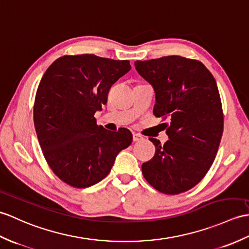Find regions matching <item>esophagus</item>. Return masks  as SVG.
<instances>
[{
  "label": "esophagus",
  "mask_w": 249,
  "mask_h": 249,
  "mask_svg": "<svg viewBox=\"0 0 249 249\" xmlns=\"http://www.w3.org/2000/svg\"><path fill=\"white\" fill-rule=\"evenodd\" d=\"M142 140H143V137L141 134H137V133L133 134V141L134 142H140Z\"/></svg>",
  "instance_id": "1"
}]
</instances>
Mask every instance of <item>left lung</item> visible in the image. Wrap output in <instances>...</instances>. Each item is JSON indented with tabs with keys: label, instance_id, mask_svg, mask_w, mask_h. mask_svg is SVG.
I'll return each mask as SVG.
<instances>
[{
	"label": "left lung",
	"instance_id": "1",
	"mask_svg": "<svg viewBox=\"0 0 249 249\" xmlns=\"http://www.w3.org/2000/svg\"><path fill=\"white\" fill-rule=\"evenodd\" d=\"M134 65L153 87V114L170 120L164 146L150 139L157 152L142 175L159 192L180 194L206 176L218 150L224 117L216 82L202 63L178 55Z\"/></svg>",
	"mask_w": 249,
	"mask_h": 249
}]
</instances>
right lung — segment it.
I'll return each mask as SVG.
<instances>
[{"label": "right lung", "instance_id": "1", "mask_svg": "<svg viewBox=\"0 0 249 249\" xmlns=\"http://www.w3.org/2000/svg\"><path fill=\"white\" fill-rule=\"evenodd\" d=\"M131 70L129 60L93 54L57 58L38 86L34 124L49 166L73 187H88L106 178L115 159L133 137L97 124L93 115L107 102L114 83Z\"/></svg>", "mask_w": 249, "mask_h": 249}]
</instances>
